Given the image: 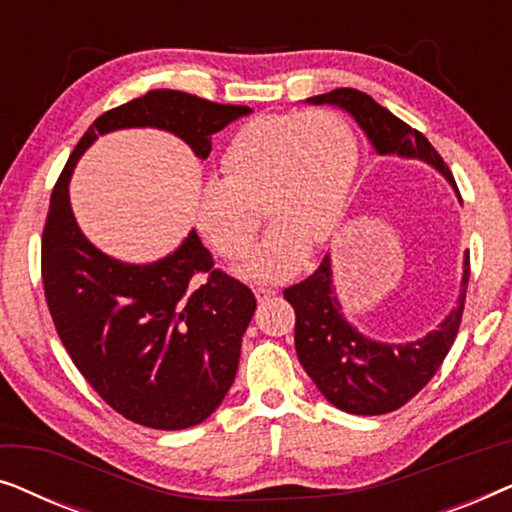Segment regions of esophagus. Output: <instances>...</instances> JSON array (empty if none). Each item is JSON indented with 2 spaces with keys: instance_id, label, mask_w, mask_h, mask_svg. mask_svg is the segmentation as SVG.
<instances>
[{
  "instance_id": "obj_1",
  "label": "esophagus",
  "mask_w": 512,
  "mask_h": 512,
  "mask_svg": "<svg viewBox=\"0 0 512 512\" xmlns=\"http://www.w3.org/2000/svg\"><path fill=\"white\" fill-rule=\"evenodd\" d=\"M254 296L258 303H265V300H270L272 296H275V291L272 289H263V286H258V289H254Z\"/></svg>"
}]
</instances>
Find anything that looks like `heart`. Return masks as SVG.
I'll return each instance as SVG.
<instances>
[{
    "label": "heart",
    "instance_id": "heart-1",
    "mask_svg": "<svg viewBox=\"0 0 512 512\" xmlns=\"http://www.w3.org/2000/svg\"><path fill=\"white\" fill-rule=\"evenodd\" d=\"M221 167L223 179L200 186L195 226L216 254L242 258L261 205L272 228L237 272L251 282H282L300 270L312 242H326L340 226L359 144L345 118L328 109L258 116L230 139Z\"/></svg>",
    "mask_w": 512,
    "mask_h": 512
}]
</instances>
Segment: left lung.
Returning <instances> with one entry per match:
<instances>
[{"mask_svg": "<svg viewBox=\"0 0 512 512\" xmlns=\"http://www.w3.org/2000/svg\"><path fill=\"white\" fill-rule=\"evenodd\" d=\"M307 104H331L347 111L377 156L419 160L443 174L461 202L450 167L422 132L396 118L373 97L354 88L307 97ZM468 254L464 256L459 298L436 331L410 342H382L361 333L342 312L333 261L326 254L305 282L284 291L296 310V354L328 403L349 415H387L422 391L454 345L464 314L468 286Z\"/></svg>", "mask_w": 512, "mask_h": 512, "instance_id": "obj_1", "label": "left lung"}]
</instances>
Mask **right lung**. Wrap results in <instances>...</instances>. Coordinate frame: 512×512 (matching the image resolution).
<instances>
[{
  "label": "right lung",
  "mask_w": 512,
  "mask_h": 512,
  "mask_svg": "<svg viewBox=\"0 0 512 512\" xmlns=\"http://www.w3.org/2000/svg\"><path fill=\"white\" fill-rule=\"evenodd\" d=\"M249 114V107L181 90H149L90 125L53 188L41 240L53 324L90 387L118 415L149 429H188L219 408L233 387L256 298L237 279L212 270V254L195 230L151 263L104 254L76 223L69 181L83 153L109 132L163 130L207 160L216 132ZM198 271L210 272L200 287L192 279Z\"/></svg>",
  "instance_id": "obj_1"
}]
</instances>
